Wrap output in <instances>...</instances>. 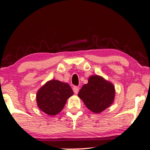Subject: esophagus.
<instances>
[{"instance_id": "34e87169", "label": "esophagus", "mask_w": 150, "mask_h": 150, "mask_svg": "<svg viewBox=\"0 0 150 150\" xmlns=\"http://www.w3.org/2000/svg\"><path fill=\"white\" fill-rule=\"evenodd\" d=\"M73 91H74V93L75 94H77L79 91V87H76V86H74V87H73Z\"/></svg>"}]
</instances>
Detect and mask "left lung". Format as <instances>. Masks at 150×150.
Segmentation results:
<instances>
[{"mask_svg": "<svg viewBox=\"0 0 150 150\" xmlns=\"http://www.w3.org/2000/svg\"><path fill=\"white\" fill-rule=\"evenodd\" d=\"M115 93L112 83L99 76H92L88 83L82 87L78 96L90 110L99 113L113 102Z\"/></svg>", "mask_w": 150, "mask_h": 150, "instance_id": "8db88e82", "label": "left lung"}]
</instances>
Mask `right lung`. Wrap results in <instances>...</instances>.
I'll return each mask as SVG.
<instances>
[{"instance_id":"add662e5","label":"right lung","mask_w":150,"mask_h":150,"mask_svg":"<svg viewBox=\"0 0 150 150\" xmlns=\"http://www.w3.org/2000/svg\"><path fill=\"white\" fill-rule=\"evenodd\" d=\"M73 93L67 83L52 80L47 82L37 93L38 107L49 115H55L61 111Z\"/></svg>"}]
</instances>
